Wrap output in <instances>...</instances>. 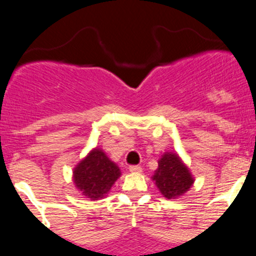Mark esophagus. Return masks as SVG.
Here are the masks:
<instances>
[{"label": "esophagus", "instance_id": "1", "mask_svg": "<svg viewBox=\"0 0 256 256\" xmlns=\"http://www.w3.org/2000/svg\"><path fill=\"white\" fill-rule=\"evenodd\" d=\"M128 170H130L131 172L138 174V172H141V171H142V168H141V166H138V165H131L130 168H128Z\"/></svg>", "mask_w": 256, "mask_h": 256}]
</instances>
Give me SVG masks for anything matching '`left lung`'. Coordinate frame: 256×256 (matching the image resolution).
I'll list each match as a JSON object with an SVG mask.
<instances>
[{"label": "left lung", "instance_id": "1", "mask_svg": "<svg viewBox=\"0 0 256 256\" xmlns=\"http://www.w3.org/2000/svg\"><path fill=\"white\" fill-rule=\"evenodd\" d=\"M156 188L166 199H178L190 190L195 178L176 152H164L151 176Z\"/></svg>", "mask_w": 256, "mask_h": 256}]
</instances>
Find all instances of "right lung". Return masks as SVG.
I'll list each match as a JSON object with an SVG mask.
<instances>
[{
    "label": "right lung",
    "mask_w": 256,
    "mask_h": 256,
    "mask_svg": "<svg viewBox=\"0 0 256 256\" xmlns=\"http://www.w3.org/2000/svg\"><path fill=\"white\" fill-rule=\"evenodd\" d=\"M120 176V168L98 148H92L72 171L76 188L90 200L108 196V192Z\"/></svg>",
    "instance_id": "1"
}]
</instances>
